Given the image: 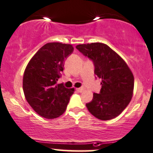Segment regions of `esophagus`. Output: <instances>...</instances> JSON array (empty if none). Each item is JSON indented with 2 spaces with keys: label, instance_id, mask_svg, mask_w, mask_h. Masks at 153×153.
Here are the masks:
<instances>
[{
  "label": "esophagus",
  "instance_id": "1",
  "mask_svg": "<svg viewBox=\"0 0 153 153\" xmlns=\"http://www.w3.org/2000/svg\"><path fill=\"white\" fill-rule=\"evenodd\" d=\"M84 88L83 87H81V88H76V91L78 92H80V93H81V92H82L83 91H84Z\"/></svg>",
  "mask_w": 153,
  "mask_h": 153
}]
</instances>
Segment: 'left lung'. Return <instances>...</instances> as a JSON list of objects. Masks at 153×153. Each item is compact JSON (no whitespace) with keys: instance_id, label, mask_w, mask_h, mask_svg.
Segmentation results:
<instances>
[{"instance_id":"obj_1","label":"left lung","mask_w":153,"mask_h":153,"mask_svg":"<svg viewBox=\"0 0 153 153\" xmlns=\"http://www.w3.org/2000/svg\"><path fill=\"white\" fill-rule=\"evenodd\" d=\"M76 48L93 61L94 74L101 79L99 94L86 104L89 112L97 118L108 120L118 116L131 101L134 76L126 62L108 45L91 43L76 45Z\"/></svg>"}]
</instances>
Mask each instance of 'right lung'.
<instances>
[{
	"label": "right lung",
	"instance_id": "right-lung-1",
	"mask_svg": "<svg viewBox=\"0 0 153 153\" xmlns=\"http://www.w3.org/2000/svg\"><path fill=\"white\" fill-rule=\"evenodd\" d=\"M73 51L71 45L48 43L37 51L26 67L23 77L25 98L33 110L45 118L62 115L74 91V88L56 84L64 70L65 60Z\"/></svg>",
	"mask_w": 153,
	"mask_h": 153
}]
</instances>
